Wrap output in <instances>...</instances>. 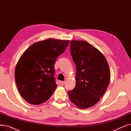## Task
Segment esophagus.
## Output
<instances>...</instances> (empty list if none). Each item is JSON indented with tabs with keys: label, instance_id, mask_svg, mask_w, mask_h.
<instances>
[{
	"label": "esophagus",
	"instance_id": "34e87169",
	"mask_svg": "<svg viewBox=\"0 0 131 131\" xmlns=\"http://www.w3.org/2000/svg\"><path fill=\"white\" fill-rule=\"evenodd\" d=\"M65 83V81H59V84L61 85H63Z\"/></svg>",
	"mask_w": 131,
	"mask_h": 131
}]
</instances>
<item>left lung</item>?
Returning <instances> with one entry per match:
<instances>
[{
    "mask_svg": "<svg viewBox=\"0 0 131 131\" xmlns=\"http://www.w3.org/2000/svg\"><path fill=\"white\" fill-rule=\"evenodd\" d=\"M71 53L76 66V85L69 98L80 109L90 108L106 92L111 80L108 62L98 49L85 41L72 40Z\"/></svg>",
    "mask_w": 131,
    "mask_h": 131,
    "instance_id": "8db88e82",
    "label": "left lung"
}]
</instances>
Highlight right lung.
Listing matches in <instances>:
<instances>
[{
    "label": "right lung",
    "instance_id": "add662e5",
    "mask_svg": "<svg viewBox=\"0 0 131 131\" xmlns=\"http://www.w3.org/2000/svg\"><path fill=\"white\" fill-rule=\"evenodd\" d=\"M69 40L49 38L32 45L19 58L15 71L18 90L32 105L47 101L56 90L54 65L66 50Z\"/></svg>",
    "mask_w": 131,
    "mask_h": 131
}]
</instances>
